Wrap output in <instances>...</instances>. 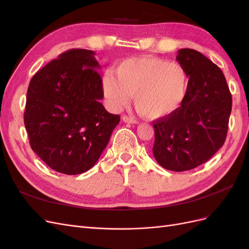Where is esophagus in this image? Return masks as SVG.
Returning a JSON list of instances; mask_svg holds the SVG:
<instances>
[{
  "mask_svg": "<svg viewBox=\"0 0 249 249\" xmlns=\"http://www.w3.org/2000/svg\"><path fill=\"white\" fill-rule=\"evenodd\" d=\"M123 120L124 123H127V124H138V122L135 118L131 117V116H127V115H124L123 116Z\"/></svg>",
  "mask_w": 249,
  "mask_h": 249,
  "instance_id": "esophagus-1",
  "label": "esophagus"
}]
</instances>
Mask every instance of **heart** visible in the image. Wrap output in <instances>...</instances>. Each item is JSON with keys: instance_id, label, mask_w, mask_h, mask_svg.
Listing matches in <instances>:
<instances>
[{"instance_id": "b5f03b06", "label": "heart", "mask_w": 249, "mask_h": 249, "mask_svg": "<svg viewBox=\"0 0 249 249\" xmlns=\"http://www.w3.org/2000/svg\"><path fill=\"white\" fill-rule=\"evenodd\" d=\"M188 76L184 67L155 57L130 58L119 64L116 77L108 72L103 91L108 106L118 111L134 95L137 112L147 119H161L175 113L184 102Z\"/></svg>"}]
</instances>
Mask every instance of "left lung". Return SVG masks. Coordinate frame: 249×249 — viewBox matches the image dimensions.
I'll return each instance as SVG.
<instances>
[{
	"instance_id": "8db88e82",
	"label": "left lung",
	"mask_w": 249,
	"mask_h": 249,
	"mask_svg": "<svg viewBox=\"0 0 249 249\" xmlns=\"http://www.w3.org/2000/svg\"><path fill=\"white\" fill-rule=\"evenodd\" d=\"M177 60L187 76V94L171 115L153 123V154L162 167L186 171L212 158L225 141L231 94L221 70L201 53L178 50Z\"/></svg>"
}]
</instances>
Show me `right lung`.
<instances>
[{"mask_svg":"<svg viewBox=\"0 0 249 249\" xmlns=\"http://www.w3.org/2000/svg\"><path fill=\"white\" fill-rule=\"evenodd\" d=\"M94 52L72 49L37 71L29 84L24 122L31 148L64 175L91 168L120 116L110 114Z\"/></svg>","mask_w":249,"mask_h":249,"instance_id":"1","label":"right lung"}]
</instances>
